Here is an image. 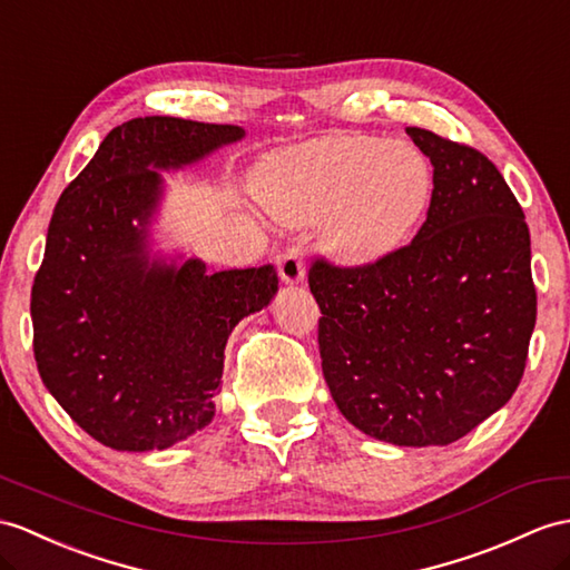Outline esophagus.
I'll return each instance as SVG.
<instances>
[{
  "mask_svg": "<svg viewBox=\"0 0 570 570\" xmlns=\"http://www.w3.org/2000/svg\"><path fill=\"white\" fill-rule=\"evenodd\" d=\"M277 271H281V277L285 283L295 285L304 281V252L299 246H289L287 252L277 256Z\"/></svg>",
  "mask_w": 570,
  "mask_h": 570,
  "instance_id": "34e87169",
  "label": "esophagus"
}]
</instances>
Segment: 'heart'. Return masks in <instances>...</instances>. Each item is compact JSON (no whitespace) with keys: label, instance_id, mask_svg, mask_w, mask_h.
I'll list each match as a JSON object with an SVG mask.
<instances>
[{"label":"heart","instance_id":"heart-1","mask_svg":"<svg viewBox=\"0 0 570 570\" xmlns=\"http://www.w3.org/2000/svg\"><path fill=\"white\" fill-rule=\"evenodd\" d=\"M430 188L419 147L377 137H326L275 157L261 176L268 210L289 225L322 219L324 248L348 266H367L404 244Z\"/></svg>","mask_w":570,"mask_h":570}]
</instances>
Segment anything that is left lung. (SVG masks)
<instances>
[{
  "label": "left lung",
  "instance_id": "1",
  "mask_svg": "<svg viewBox=\"0 0 570 570\" xmlns=\"http://www.w3.org/2000/svg\"><path fill=\"white\" fill-rule=\"evenodd\" d=\"M433 164L413 242L367 266L316 258L318 353L338 411L399 448L450 445L503 409L537 322L530 229L479 149L406 128Z\"/></svg>",
  "mask_w": 570,
  "mask_h": 570
}]
</instances>
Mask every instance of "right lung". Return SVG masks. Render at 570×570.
<instances>
[{
    "label": "right lung",
    "instance_id": "obj_1",
    "mask_svg": "<svg viewBox=\"0 0 570 570\" xmlns=\"http://www.w3.org/2000/svg\"><path fill=\"white\" fill-rule=\"evenodd\" d=\"M244 137L171 116L110 130L55 205L31 289L40 380L81 430L120 452L166 450L215 415L225 345L277 293L271 266L207 273L149 254L164 178Z\"/></svg>",
    "mask_w": 570,
    "mask_h": 570
}]
</instances>
